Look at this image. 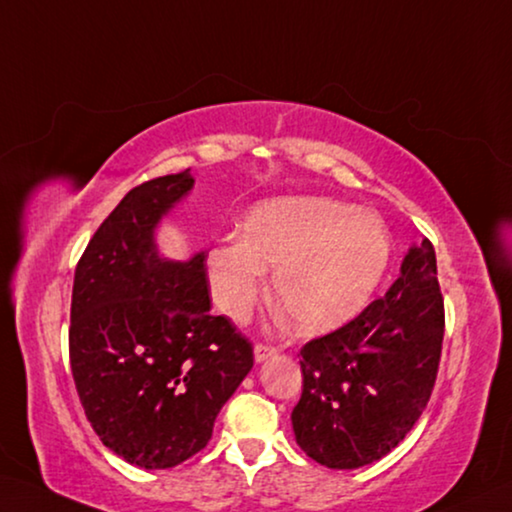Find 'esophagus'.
<instances>
[{
    "label": "esophagus",
    "instance_id": "esophagus-1",
    "mask_svg": "<svg viewBox=\"0 0 512 512\" xmlns=\"http://www.w3.org/2000/svg\"><path fill=\"white\" fill-rule=\"evenodd\" d=\"M274 355H276V351H274L272 346H265V344H256L254 346V360H256V364H263V362H267Z\"/></svg>",
    "mask_w": 512,
    "mask_h": 512
}]
</instances>
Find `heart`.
Here are the masks:
<instances>
[{"label":"heart","mask_w":512,"mask_h":512,"mask_svg":"<svg viewBox=\"0 0 512 512\" xmlns=\"http://www.w3.org/2000/svg\"><path fill=\"white\" fill-rule=\"evenodd\" d=\"M391 261V236L369 209L321 195H285L256 204L242 238H224L206 254L211 297L229 319L247 321L267 297L294 328L321 335L369 306Z\"/></svg>","instance_id":"obj_1"}]
</instances>
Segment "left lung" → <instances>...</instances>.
<instances>
[{"instance_id":"8db88e82","label":"left lung","mask_w":512,"mask_h":512,"mask_svg":"<svg viewBox=\"0 0 512 512\" xmlns=\"http://www.w3.org/2000/svg\"><path fill=\"white\" fill-rule=\"evenodd\" d=\"M445 333L436 254L411 245L384 297L301 348L303 393L292 411L303 452L333 470L380 461L432 396Z\"/></svg>"}]
</instances>
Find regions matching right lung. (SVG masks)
Returning a JSON list of instances; mask_svg holds the SVG:
<instances>
[{
  "label": "right lung",
  "instance_id": "obj_1",
  "mask_svg": "<svg viewBox=\"0 0 512 512\" xmlns=\"http://www.w3.org/2000/svg\"><path fill=\"white\" fill-rule=\"evenodd\" d=\"M191 170L141 184L89 240L71 294L69 360L105 447L146 470L204 450L215 416L254 366L229 319L209 315L206 251L170 261L161 220L191 193Z\"/></svg>",
  "mask_w": 512,
  "mask_h": 512
}]
</instances>
